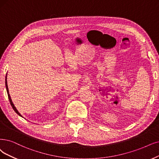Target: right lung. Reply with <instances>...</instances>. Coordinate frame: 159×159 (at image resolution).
I'll return each instance as SVG.
<instances>
[{
  "instance_id": "obj_1",
  "label": "right lung",
  "mask_w": 159,
  "mask_h": 159,
  "mask_svg": "<svg viewBox=\"0 0 159 159\" xmlns=\"http://www.w3.org/2000/svg\"><path fill=\"white\" fill-rule=\"evenodd\" d=\"M7 75H6V80H5V84H6V89H7V93H8V99H9V101H10V105H11V106L12 107V108H13V109L14 110V111L18 115H20V116H22L21 115H20V113L18 112V111H17V110L16 109V108L15 107V106H14V103H12V102H11V98H10V94H9V91H8V84H7Z\"/></svg>"
}]
</instances>
